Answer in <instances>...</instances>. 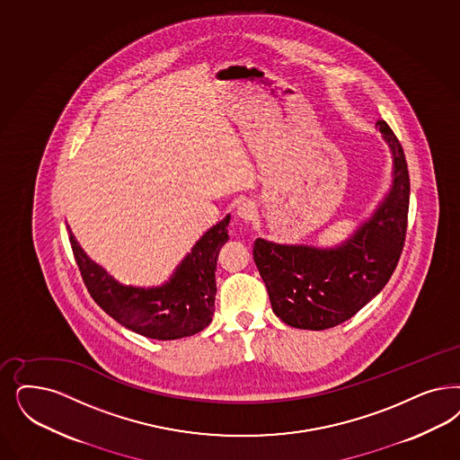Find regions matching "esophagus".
<instances>
[{"mask_svg":"<svg viewBox=\"0 0 460 460\" xmlns=\"http://www.w3.org/2000/svg\"><path fill=\"white\" fill-rule=\"evenodd\" d=\"M236 214H238L239 219H243V221H253L254 216H256V206L250 200H244V202L239 204Z\"/></svg>","mask_w":460,"mask_h":460,"instance_id":"1","label":"esophagus"}]
</instances>
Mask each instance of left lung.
<instances>
[{
    "instance_id": "obj_1",
    "label": "left lung",
    "mask_w": 460,
    "mask_h": 460,
    "mask_svg": "<svg viewBox=\"0 0 460 460\" xmlns=\"http://www.w3.org/2000/svg\"><path fill=\"white\" fill-rule=\"evenodd\" d=\"M393 155V185L374 214L341 244L317 248L258 238L253 258L271 309L299 330H328L355 316L389 282L404 246L410 174L394 132L379 120Z\"/></svg>"
}]
</instances>
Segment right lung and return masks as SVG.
Returning <instances> with one entry per match:
<instances>
[{
    "instance_id": "obj_1",
    "label": "right lung",
    "mask_w": 460,
    "mask_h": 460,
    "mask_svg": "<svg viewBox=\"0 0 460 460\" xmlns=\"http://www.w3.org/2000/svg\"><path fill=\"white\" fill-rule=\"evenodd\" d=\"M231 216L212 226L176 267L168 282L158 287L124 286L83 252L69 226L75 260L93 301L117 323L153 340H178L202 332L214 316L216 267L227 243Z\"/></svg>"
}]
</instances>
